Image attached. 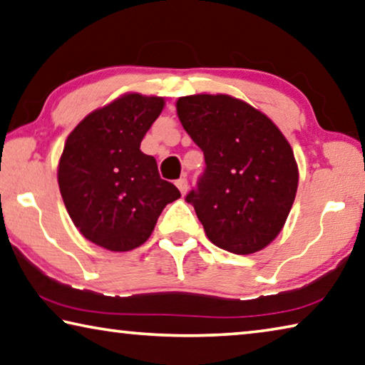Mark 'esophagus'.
Returning a JSON list of instances; mask_svg holds the SVG:
<instances>
[{"label":"esophagus","mask_w":365,"mask_h":365,"mask_svg":"<svg viewBox=\"0 0 365 365\" xmlns=\"http://www.w3.org/2000/svg\"><path fill=\"white\" fill-rule=\"evenodd\" d=\"M175 185H177V188L180 190V193H182V195L187 193V190H188V180H187V178H185V177L178 178V180L175 182Z\"/></svg>","instance_id":"1"}]
</instances>
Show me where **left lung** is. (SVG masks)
I'll use <instances>...</instances> for the list:
<instances>
[{
    "mask_svg": "<svg viewBox=\"0 0 365 365\" xmlns=\"http://www.w3.org/2000/svg\"><path fill=\"white\" fill-rule=\"evenodd\" d=\"M177 115L205 154L195 206L206 237L237 255L269 245L296 200L299 167L291 144L268 115L229 94L178 97Z\"/></svg>",
    "mask_w": 365,
    "mask_h": 365,
    "instance_id": "1",
    "label": "left lung"
}]
</instances>
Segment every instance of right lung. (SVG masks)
Returning <instances> with one entry per match:
<instances>
[{"instance_id":"right-lung-1","label":"right lung","mask_w":365,"mask_h":365,"mask_svg":"<svg viewBox=\"0 0 365 365\" xmlns=\"http://www.w3.org/2000/svg\"><path fill=\"white\" fill-rule=\"evenodd\" d=\"M165 99L126 92L79 121L58 160V187L83 237L110 252L141 247L164 207L180 198L141 151Z\"/></svg>"}]
</instances>
